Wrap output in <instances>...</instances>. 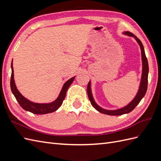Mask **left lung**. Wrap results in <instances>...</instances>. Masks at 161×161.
I'll use <instances>...</instances> for the list:
<instances>
[{"label": "left lung", "instance_id": "left-lung-1", "mask_svg": "<svg viewBox=\"0 0 161 161\" xmlns=\"http://www.w3.org/2000/svg\"><path fill=\"white\" fill-rule=\"evenodd\" d=\"M125 35H128L131 37H134L136 40L137 41L138 44L140 47L141 49V53H142V78H141V82L139 89L138 91L137 95H136L134 99L131 101L130 103L126 105L124 108H122L116 110H107L105 109L101 108L97 105L93 99V97H92V92H91V81L88 83L87 85V94H88L89 99L91 101V105L94 107L95 109H97L98 111L101 112L102 114H104L106 115H120L125 114H128L130 112L132 111L137 105L140 103V101L142 100V99L144 97L146 92L147 91V86H148V60L145 54V52L144 49V46L142 45V42L139 40V39L134 36L133 33H131L129 31H125L124 33Z\"/></svg>", "mask_w": 161, "mask_h": 161}]
</instances>
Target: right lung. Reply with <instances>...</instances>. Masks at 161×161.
Here are the masks:
<instances>
[{
	"label": "right lung",
	"mask_w": 161,
	"mask_h": 161,
	"mask_svg": "<svg viewBox=\"0 0 161 161\" xmlns=\"http://www.w3.org/2000/svg\"><path fill=\"white\" fill-rule=\"evenodd\" d=\"M11 89L13 94L15 97L19 105H21V108L25 109V111L31 112L34 114H46L52 113L56 111L62 105V102L65 99L66 91L69 89V87L72 84L75 79V77L71 78L70 79L67 80L64 85H63L62 89L60 91V93L58 98L54 101L50 103H33V102L30 101V100L27 99L25 97H24L19 91L17 90V86L14 83V72H13V60L11 63Z\"/></svg>",
	"instance_id": "obj_1"
}]
</instances>
